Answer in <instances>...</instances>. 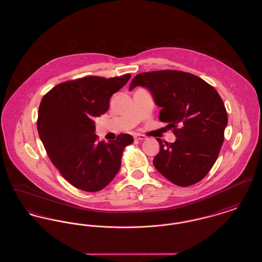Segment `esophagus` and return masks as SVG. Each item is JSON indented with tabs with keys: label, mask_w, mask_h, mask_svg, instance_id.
Returning a JSON list of instances; mask_svg holds the SVG:
<instances>
[{
	"label": "esophagus",
	"mask_w": 262,
	"mask_h": 262,
	"mask_svg": "<svg viewBox=\"0 0 262 262\" xmlns=\"http://www.w3.org/2000/svg\"><path fill=\"white\" fill-rule=\"evenodd\" d=\"M134 139L139 140V141H144V140L147 139V137L145 135H142V134H134Z\"/></svg>",
	"instance_id": "1"
}]
</instances>
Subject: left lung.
<instances>
[{"mask_svg": "<svg viewBox=\"0 0 262 262\" xmlns=\"http://www.w3.org/2000/svg\"><path fill=\"white\" fill-rule=\"evenodd\" d=\"M151 92L160 120L173 130L174 143H160L152 164L165 179L189 186L204 179L215 164L224 142L228 114L217 91L201 78L181 71L141 73L129 90Z\"/></svg>", "mask_w": 262, "mask_h": 262, "instance_id": "8db88e82", "label": "left lung"}]
</instances>
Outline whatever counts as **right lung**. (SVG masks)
I'll list each match as a JSON object with an SVG mask.
<instances>
[{"instance_id":"1","label":"right lung","mask_w":262,"mask_h":262,"mask_svg":"<svg viewBox=\"0 0 262 262\" xmlns=\"http://www.w3.org/2000/svg\"><path fill=\"white\" fill-rule=\"evenodd\" d=\"M130 78L90 76L59 83L42 98L38 135L52 164L76 188L99 191L120 169L123 149L134 139L120 134L108 143L98 142L94 120L108 111L111 96Z\"/></svg>"}]
</instances>
